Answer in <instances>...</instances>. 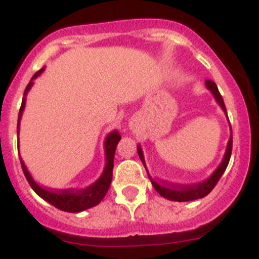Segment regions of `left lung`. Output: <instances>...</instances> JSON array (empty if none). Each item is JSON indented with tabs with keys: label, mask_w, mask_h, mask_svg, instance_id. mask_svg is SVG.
Returning <instances> with one entry per match:
<instances>
[{
	"label": "left lung",
	"mask_w": 259,
	"mask_h": 259,
	"mask_svg": "<svg viewBox=\"0 0 259 259\" xmlns=\"http://www.w3.org/2000/svg\"><path fill=\"white\" fill-rule=\"evenodd\" d=\"M205 84H206V88L209 89L210 92L212 93V96H214L215 101L218 102V105L222 107L224 114L227 115L226 105H224L223 98H222L221 93H219L217 84H215L214 81H211V80H206V83ZM228 122H230V120H228ZM137 153H139V157H140L143 164L145 166V158H144L143 149H141L140 145H137ZM231 153H232V130H231L230 140H228L227 148H226V153H224V157L223 159H222L221 164L217 167V170H215L206 180H203V182L197 183V184H193V185H170V184H163V183L155 182L152 176L149 175V172H148V176H149L150 182H152V185L154 187L155 191L161 194L162 197L167 198V200L178 201V202L198 200V198H202L205 197V196H207V194L212 191V188H214L215 185H217L218 180L221 179L222 175H223L224 171H226V168H227L228 162H230V158H231Z\"/></svg>",
	"instance_id": "left-lung-1"
}]
</instances>
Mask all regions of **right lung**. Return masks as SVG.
<instances>
[{"label":"right lung","mask_w":259,"mask_h":259,"mask_svg":"<svg viewBox=\"0 0 259 259\" xmlns=\"http://www.w3.org/2000/svg\"><path fill=\"white\" fill-rule=\"evenodd\" d=\"M42 71H44V68H41L40 71H37V72L32 76L31 81H29L26 91H24V97H23L22 106H20L19 110V116H18V134H19V124L20 119H22L23 115V110L26 107V96L27 93H28L29 89H31V87L33 85V80H35L38 75H41ZM120 139H122V137H120L118 131H113L107 135L104 143L105 158H106L104 171H102L101 176H100L93 184L87 187L85 189H81V191H75V189L48 191V189L40 187V185L33 180V178H32L31 174H29V171L27 170V167L26 164H24V162H23V159L19 157L20 164H22L23 172L26 175V179L28 180L32 189H33V191L36 192V194H38L42 200H45L47 202H49L50 205L56 206L57 209L62 210V211L80 212L83 211V210L91 209V207L98 205V203L102 201V198L105 197V194L107 193V191H109L110 184H111V179H113L114 154H115L116 145H118Z\"/></svg>","instance_id":"right-lung-1"}]
</instances>
